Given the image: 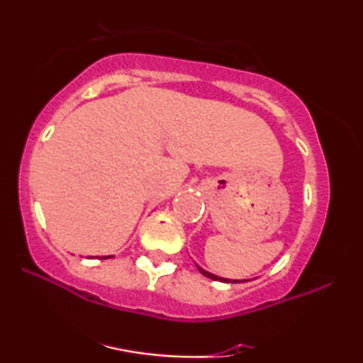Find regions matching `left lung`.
Returning a JSON list of instances; mask_svg holds the SVG:
<instances>
[{
  "instance_id": "8db88e82",
  "label": "left lung",
  "mask_w": 363,
  "mask_h": 363,
  "mask_svg": "<svg viewBox=\"0 0 363 363\" xmlns=\"http://www.w3.org/2000/svg\"><path fill=\"white\" fill-rule=\"evenodd\" d=\"M200 272H201L203 276L210 277V279H213V281H225V282H231L230 279H225V277H218V276H215V274H211V272H206V271H203L201 267H200ZM233 282H242V281H233Z\"/></svg>"
}]
</instances>
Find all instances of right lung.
Wrapping results in <instances>:
<instances>
[{"label":"right lung","instance_id":"1","mask_svg":"<svg viewBox=\"0 0 363 363\" xmlns=\"http://www.w3.org/2000/svg\"><path fill=\"white\" fill-rule=\"evenodd\" d=\"M104 259H106V257H104Z\"/></svg>","mask_w":363,"mask_h":363}]
</instances>
